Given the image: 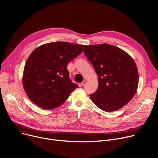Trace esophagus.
I'll list each match as a JSON object with an SVG mask.
<instances>
[{"label": "esophagus", "mask_w": 158, "mask_h": 158, "mask_svg": "<svg viewBox=\"0 0 158 158\" xmlns=\"http://www.w3.org/2000/svg\"><path fill=\"white\" fill-rule=\"evenodd\" d=\"M87 81H88V80L86 79H85L82 82V83H81V85H82V86H85V85H86V83L87 82Z\"/></svg>", "instance_id": "obj_1"}]
</instances>
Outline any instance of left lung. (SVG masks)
<instances>
[{"label":"left lung","mask_w":158,"mask_h":158,"mask_svg":"<svg viewBox=\"0 0 158 158\" xmlns=\"http://www.w3.org/2000/svg\"><path fill=\"white\" fill-rule=\"evenodd\" d=\"M84 52L98 76V88L89 95L93 102L104 111L122 108L135 96L138 86V72L133 58L107 44L85 45Z\"/></svg>","instance_id":"left-lung-1"}]
</instances>
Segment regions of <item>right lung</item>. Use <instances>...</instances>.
I'll return each mask as SVG.
<instances>
[{
  "label": "right lung",
  "mask_w": 158,
  "mask_h": 158,
  "mask_svg": "<svg viewBox=\"0 0 158 158\" xmlns=\"http://www.w3.org/2000/svg\"><path fill=\"white\" fill-rule=\"evenodd\" d=\"M83 45L56 41L32 52L24 66L22 83L30 100L44 110L59 107L78 86L71 82L69 63L83 51Z\"/></svg>",
  "instance_id": "1"
}]
</instances>
